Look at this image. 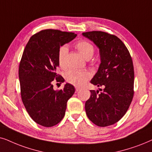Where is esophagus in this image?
Segmentation results:
<instances>
[{"label":"esophagus","instance_id":"34e87169","mask_svg":"<svg viewBox=\"0 0 152 152\" xmlns=\"http://www.w3.org/2000/svg\"><path fill=\"white\" fill-rule=\"evenodd\" d=\"M78 91H80V88H76V92H78Z\"/></svg>","mask_w":152,"mask_h":152}]
</instances>
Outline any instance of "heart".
I'll return each mask as SVG.
<instances>
[{"mask_svg": "<svg viewBox=\"0 0 152 152\" xmlns=\"http://www.w3.org/2000/svg\"><path fill=\"white\" fill-rule=\"evenodd\" d=\"M75 48L87 60L92 58L94 55L95 48L90 42L86 40H80L75 44ZM68 48L66 46H61L58 50V62L62 68L66 66V58ZM64 77L66 81L76 86H82L91 78V74L88 71H78L70 69L66 72Z\"/></svg>", "mask_w": 152, "mask_h": 152, "instance_id": "heart-1", "label": "heart"}]
</instances>
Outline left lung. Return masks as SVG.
I'll list each match as a JSON object with an SVG mask.
<instances>
[{"mask_svg":"<svg viewBox=\"0 0 152 152\" xmlns=\"http://www.w3.org/2000/svg\"><path fill=\"white\" fill-rule=\"evenodd\" d=\"M99 48L101 63L91 83L102 87L90 90L85 108L91 122L107 126L118 122L130 106L134 95V69L128 48L117 36L103 31L83 32Z\"/></svg>","mask_w":152,"mask_h":152,"instance_id":"1","label":"left lung"}]
</instances>
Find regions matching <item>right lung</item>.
<instances>
[{"label":"right lung","mask_w":152,"mask_h":152,"mask_svg":"<svg viewBox=\"0 0 152 152\" xmlns=\"http://www.w3.org/2000/svg\"><path fill=\"white\" fill-rule=\"evenodd\" d=\"M76 35L59 30H42L30 37L23 50L19 67L21 99L30 117L43 126H53L62 120L66 102L75 92L69 83L55 91L53 83L64 82L57 73L58 50Z\"/></svg>","instance_id":"obj_1"}]
</instances>
